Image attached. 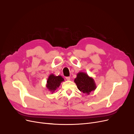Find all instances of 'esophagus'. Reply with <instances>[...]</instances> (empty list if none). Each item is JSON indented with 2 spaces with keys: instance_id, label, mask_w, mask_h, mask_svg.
Here are the masks:
<instances>
[{
  "instance_id": "esophagus-1",
  "label": "esophagus",
  "mask_w": 134,
  "mask_h": 134,
  "mask_svg": "<svg viewBox=\"0 0 134 134\" xmlns=\"http://www.w3.org/2000/svg\"><path fill=\"white\" fill-rule=\"evenodd\" d=\"M66 79L67 80H70V76H67V77H66Z\"/></svg>"
}]
</instances>
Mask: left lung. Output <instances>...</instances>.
Masks as SVG:
<instances>
[{
	"instance_id": "obj_1",
	"label": "left lung",
	"mask_w": 134,
	"mask_h": 134,
	"mask_svg": "<svg viewBox=\"0 0 134 134\" xmlns=\"http://www.w3.org/2000/svg\"><path fill=\"white\" fill-rule=\"evenodd\" d=\"M74 82L80 92L87 94H90L92 91H94L96 89L94 79L83 72H79L77 74Z\"/></svg>"
}]
</instances>
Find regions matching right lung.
Masks as SVG:
<instances>
[{
  "mask_svg": "<svg viewBox=\"0 0 134 134\" xmlns=\"http://www.w3.org/2000/svg\"><path fill=\"white\" fill-rule=\"evenodd\" d=\"M64 79L62 76H55L54 74H51L47 79L46 87L52 93L55 92L56 89L59 87L60 85Z\"/></svg>",
  "mask_w": 134,
  "mask_h": 134,
  "instance_id": "add662e5",
  "label": "right lung"
}]
</instances>
